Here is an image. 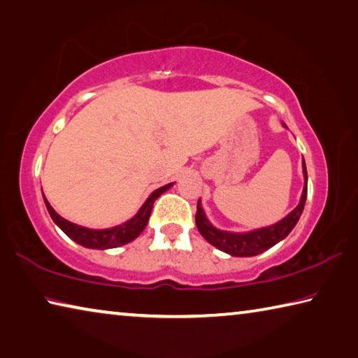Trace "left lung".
I'll return each mask as SVG.
<instances>
[{"instance_id": "obj_1", "label": "left lung", "mask_w": 358, "mask_h": 358, "mask_svg": "<svg viewBox=\"0 0 358 358\" xmlns=\"http://www.w3.org/2000/svg\"><path fill=\"white\" fill-rule=\"evenodd\" d=\"M303 175H305V186H303L300 203L290 211V213L282 217L280 222L273 224V226L262 227L251 230V232L238 234V232H227V230H220L211 224L205 211L201 205V199L197 202V213H196V224L199 232L202 234V237L216 246L217 250L230 254L235 257H251L257 256V254L270 250L271 246L280 243L290 234V230L295 227V224L299 222L300 216L303 213L306 202V194H308V173H306V164L303 161Z\"/></svg>"}]
</instances>
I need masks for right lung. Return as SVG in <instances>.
<instances>
[{
    "label": "right lung",
    "mask_w": 358,
    "mask_h": 358,
    "mask_svg": "<svg viewBox=\"0 0 358 358\" xmlns=\"http://www.w3.org/2000/svg\"><path fill=\"white\" fill-rule=\"evenodd\" d=\"M172 185L173 183H169L166 186L159 187V189L151 192L150 197L145 201V203L142 205L141 210L137 211V215L134 217H131L129 221L123 222L121 226L110 227V229L96 230V229L77 226V224L69 222L68 220H64V217L59 216L57 211L52 208V205L48 203L45 196H44V202L48 213L52 216V220L55 221L57 226L62 229L69 238L77 241L78 245H82L85 248H92V250H108V248H118L121 245L129 243V241L136 240L138 235L143 232V229L147 227V222L150 220L151 208H153L155 201L161 196L162 192H166Z\"/></svg>",
    "instance_id": "obj_1"
}]
</instances>
